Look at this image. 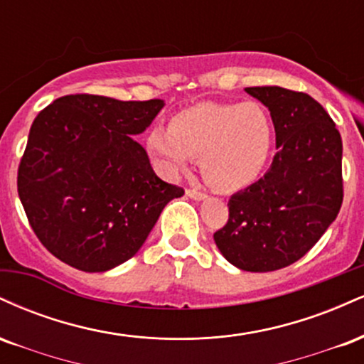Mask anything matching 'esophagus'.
I'll list each match as a JSON object with an SVG mask.
<instances>
[{"mask_svg": "<svg viewBox=\"0 0 364 364\" xmlns=\"http://www.w3.org/2000/svg\"><path fill=\"white\" fill-rule=\"evenodd\" d=\"M186 195L190 196V198L193 200H205L207 198V193H203V191H198V190H186Z\"/></svg>", "mask_w": 364, "mask_h": 364, "instance_id": "1", "label": "esophagus"}]
</instances>
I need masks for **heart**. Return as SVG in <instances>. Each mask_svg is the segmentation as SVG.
<instances>
[{"label":"heart","instance_id":"heart-1","mask_svg":"<svg viewBox=\"0 0 364 364\" xmlns=\"http://www.w3.org/2000/svg\"><path fill=\"white\" fill-rule=\"evenodd\" d=\"M275 124L260 102H198L171 118L169 128L149 132L145 147L164 173L185 171L200 157V171L224 193L243 190L260 178L272 156Z\"/></svg>","mask_w":364,"mask_h":364}]
</instances>
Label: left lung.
I'll return each instance as SVG.
<instances>
[{"instance_id":"left-lung-1","label":"left lung","mask_w":364,"mask_h":364,"mask_svg":"<svg viewBox=\"0 0 364 364\" xmlns=\"http://www.w3.org/2000/svg\"><path fill=\"white\" fill-rule=\"evenodd\" d=\"M269 107L277 154L263 178L229 198L214 235L219 252L246 272L298 262L323 236L342 205V140L328 112L303 92L246 87Z\"/></svg>"}]
</instances>
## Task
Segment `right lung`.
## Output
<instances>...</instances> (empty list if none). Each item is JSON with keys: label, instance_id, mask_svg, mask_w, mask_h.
I'll return each instance as SVG.
<instances>
[{"label": "right lung", "instance_id": "1", "mask_svg": "<svg viewBox=\"0 0 364 364\" xmlns=\"http://www.w3.org/2000/svg\"><path fill=\"white\" fill-rule=\"evenodd\" d=\"M162 107L161 99L75 94L37 114L16 186L49 253L83 272L114 269L141 248L162 208L185 195L154 173L132 139Z\"/></svg>", "mask_w": 364, "mask_h": 364}]
</instances>
